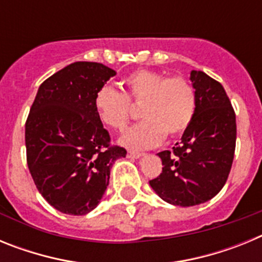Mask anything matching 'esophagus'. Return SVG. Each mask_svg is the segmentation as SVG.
I'll return each instance as SVG.
<instances>
[{
  "label": "esophagus",
  "instance_id": "1",
  "mask_svg": "<svg viewBox=\"0 0 262 262\" xmlns=\"http://www.w3.org/2000/svg\"><path fill=\"white\" fill-rule=\"evenodd\" d=\"M143 155H144V154H142V152L128 151V154H127V156H128V157H133V159H140V157H142Z\"/></svg>",
  "mask_w": 262,
  "mask_h": 262
}]
</instances>
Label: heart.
I'll return each mask as SVG.
<instances>
[{
	"label": "heart",
	"instance_id": "heart-1",
	"mask_svg": "<svg viewBox=\"0 0 262 262\" xmlns=\"http://www.w3.org/2000/svg\"><path fill=\"white\" fill-rule=\"evenodd\" d=\"M126 94L111 86L97 92L94 106L99 119L110 128L123 131L131 114L129 101L142 103L140 115L145 118L119 139L131 149H145L163 142L165 134L184 133L195 113V90L181 76L168 77L160 72L139 69L123 80Z\"/></svg>",
	"mask_w": 262,
	"mask_h": 262
}]
</instances>
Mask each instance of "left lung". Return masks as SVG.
Instances as JSON below:
<instances>
[{
  "instance_id": "left-lung-1",
  "label": "left lung",
  "mask_w": 262,
  "mask_h": 262,
  "mask_svg": "<svg viewBox=\"0 0 262 262\" xmlns=\"http://www.w3.org/2000/svg\"><path fill=\"white\" fill-rule=\"evenodd\" d=\"M195 113L172 151L160 152L163 172L149 181L157 195L174 206H195L214 198L233 161L236 117L226 90L205 72L191 71Z\"/></svg>"
}]
</instances>
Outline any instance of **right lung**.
Listing matches in <instances>:
<instances>
[{
    "label": "right lung",
    "mask_w": 262,
    "mask_h": 262,
    "mask_svg": "<svg viewBox=\"0 0 262 262\" xmlns=\"http://www.w3.org/2000/svg\"><path fill=\"white\" fill-rule=\"evenodd\" d=\"M114 69L101 62L76 61L39 86L25 128L27 165L39 193L64 214L94 210L107 189L122 147L110 135L94 106L96 94Z\"/></svg>",
    "instance_id": "add662e5"
}]
</instances>
